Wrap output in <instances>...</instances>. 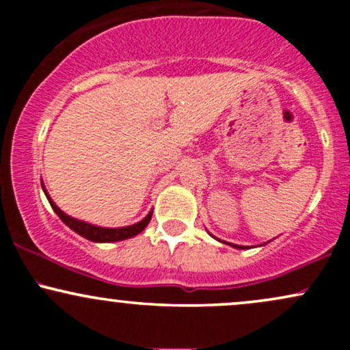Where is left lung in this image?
<instances>
[{
    "mask_svg": "<svg viewBox=\"0 0 350 350\" xmlns=\"http://www.w3.org/2000/svg\"><path fill=\"white\" fill-rule=\"evenodd\" d=\"M226 243V242H224ZM228 245H232V243H228ZM232 247H235V248H240V250H243V248H248V247H242V245H232Z\"/></svg>",
    "mask_w": 350,
    "mask_h": 350,
    "instance_id": "obj_1",
    "label": "left lung"
}]
</instances>
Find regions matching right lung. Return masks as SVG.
<instances>
[{"label":"right lung","mask_w":350,"mask_h":350,"mask_svg":"<svg viewBox=\"0 0 350 350\" xmlns=\"http://www.w3.org/2000/svg\"><path fill=\"white\" fill-rule=\"evenodd\" d=\"M42 189H44V184H42ZM44 194H46V198H47V200H49L51 207L54 208L55 214L60 217V220H62L67 227H70L72 230L77 232L79 235L85 237L87 240H92V242H120V240L131 239V237L138 235L139 232H143L144 228H146V226L150 224V220H151V215H152V212H150V214L144 217L142 222L133 224V226H128V227H120V228L97 227V226H92V224L82 222V220H77V219H74V217L64 214V212L60 211L57 206H55L54 200L49 198V194H47L46 189H44Z\"/></svg>","instance_id":"add662e5"}]
</instances>
